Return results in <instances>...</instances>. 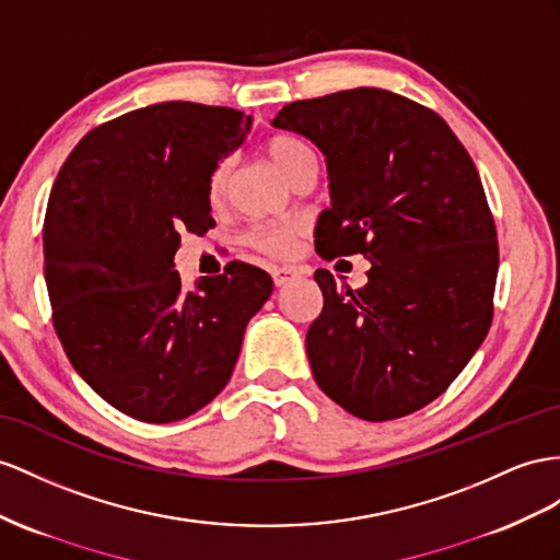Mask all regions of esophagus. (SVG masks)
<instances>
[{"mask_svg":"<svg viewBox=\"0 0 560 560\" xmlns=\"http://www.w3.org/2000/svg\"><path fill=\"white\" fill-rule=\"evenodd\" d=\"M269 271H271V279H275V285H285L295 277L303 275V269H298V267H271Z\"/></svg>","mask_w":560,"mask_h":560,"instance_id":"esophagus-1","label":"esophagus"}]
</instances>
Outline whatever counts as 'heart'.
Returning a JSON list of instances; mask_svg holds the SVG:
<instances>
[{
    "label": "heart",
    "mask_w": 560,
    "mask_h": 560,
    "mask_svg": "<svg viewBox=\"0 0 560 560\" xmlns=\"http://www.w3.org/2000/svg\"><path fill=\"white\" fill-rule=\"evenodd\" d=\"M265 151L269 155V161L275 163L289 179H293L307 163H314V153L307 143L291 135L269 137L265 143ZM226 184H229V163L222 161L212 167L210 179H208V198L212 206H220L224 200ZM303 232L305 226L298 220L267 222V224L250 226L246 236H243V243L267 257H285L293 253L295 243L300 236H303Z\"/></svg>",
    "instance_id": "obj_1"
}]
</instances>
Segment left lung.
<instances>
[{
    "instance_id": "1",
    "label": "left lung",
    "mask_w": 560,
    "mask_h": 560,
    "mask_svg": "<svg viewBox=\"0 0 560 560\" xmlns=\"http://www.w3.org/2000/svg\"><path fill=\"white\" fill-rule=\"evenodd\" d=\"M275 127L326 155L331 208L317 253L371 260L364 289L314 275L324 293L305 338L314 381L364 421L419 411L492 326L499 243L476 165L435 110L388 90L293 102Z\"/></svg>"
}]
</instances>
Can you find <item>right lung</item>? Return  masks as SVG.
I'll return each instance as SVG.
<instances>
[{
  "label": "right lung",
  "instance_id": "1",
  "mask_svg": "<svg viewBox=\"0 0 560 560\" xmlns=\"http://www.w3.org/2000/svg\"><path fill=\"white\" fill-rule=\"evenodd\" d=\"M253 118L194 102L137 108L80 139L54 182L45 279L70 364L110 407L147 423L191 417L234 374L243 331L271 295L246 262L184 291V232L214 226L208 179Z\"/></svg>",
  "mask_w": 560,
  "mask_h": 560
}]
</instances>
